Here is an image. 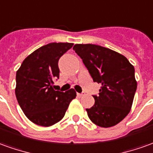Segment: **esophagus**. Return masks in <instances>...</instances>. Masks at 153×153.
Returning <instances> with one entry per match:
<instances>
[{"mask_svg": "<svg viewBox=\"0 0 153 153\" xmlns=\"http://www.w3.org/2000/svg\"><path fill=\"white\" fill-rule=\"evenodd\" d=\"M77 95H78L79 97H82V96H84V94H83V93H82V94H79V93H78Z\"/></svg>", "mask_w": 153, "mask_h": 153, "instance_id": "obj_1", "label": "esophagus"}]
</instances>
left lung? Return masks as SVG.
<instances>
[{"label":"left lung","mask_w":153,"mask_h":153,"mask_svg":"<svg viewBox=\"0 0 153 153\" xmlns=\"http://www.w3.org/2000/svg\"><path fill=\"white\" fill-rule=\"evenodd\" d=\"M73 50L83 59L94 82L102 84L94 106L87 108L94 124L109 128L129 114L137 89L135 70L123 54L92 44H76Z\"/></svg>","instance_id":"1"}]
</instances>
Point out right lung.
<instances>
[{"label": "right lung", "mask_w": 153, "mask_h": 153, "mask_svg": "<svg viewBox=\"0 0 153 153\" xmlns=\"http://www.w3.org/2000/svg\"><path fill=\"white\" fill-rule=\"evenodd\" d=\"M73 43H50L28 55L16 71V96L25 115L32 123L50 127L61 120L70 102L74 88L55 91L54 79L59 78L58 62Z\"/></svg>", "instance_id": "1"}]
</instances>
